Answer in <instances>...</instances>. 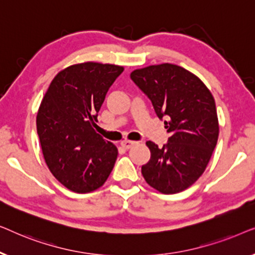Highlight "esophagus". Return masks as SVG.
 <instances>
[{
    "mask_svg": "<svg viewBox=\"0 0 255 255\" xmlns=\"http://www.w3.org/2000/svg\"><path fill=\"white\" fill-rule=\"evenodd\" d=\"M135 144V141H132V140H123L121 142V145L123 146V147L125 148V149H128V148H131L132 146H133Z\"/></svg>",
    "mask_w": 255,
    "mask_h": 255,
    "instance_id": "1",
    "label": "esophagus"
}]
</instances>
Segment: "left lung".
Segmentation results:
<instances>
[{"instance_id": "1", "label": "left lung", "mask_w": 255, "mask_h": 255, "mask_svg": "<svg viewBox=\"0 0 255 255\" xmlns=\"http://www.w3.org/2000/svg\"><path fill=\"white\" fill-rule=\"evenodd\" d=\"M131 79L151 100L170 137L159 147L146 145L151 159L141 167L146 182L162 194L189 188L207 168L218 140L219 127L214 96L187 69L161 64L135 69Z\"/></svg>"}]
</instances>
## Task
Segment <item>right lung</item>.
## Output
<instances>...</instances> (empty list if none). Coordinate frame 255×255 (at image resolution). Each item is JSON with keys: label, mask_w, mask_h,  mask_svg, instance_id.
<instances>
[{"label": "right lung", "mask_w": 255, "mask_h": 255, "mask_svg": "<svg viewBox=\"0 0 255 255\" xmlns=\"http://www.w3.org/2000/svg\"><path fill=\"white\" fill-rule=\"evenodd\" d=\"M124 68L99 62L69 66L52 80L37 114L45 162L59 182L74 193L103 186L117 147L96 133L97 113Z\"/></svg>", "instance_id": "add662e5"}]
</instances>
